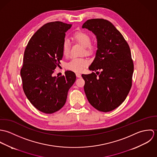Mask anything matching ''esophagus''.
Here are the masks:
<instances>
[{"label": "esophagus", "instance_id": "obj_1", "mask_svg": "<svg viewBox=\"0 0 157 157\" xmlns=\"http://www.w3.org/2000/svg\"><path fill=\"white\" fill-rule=\"evenodd\" d=\"M76 76L78 78H81L82 77V75L80 74H79V73H76Z\"/></svg>", "mask_w": 157, "mask_h": 157}]
</instances>
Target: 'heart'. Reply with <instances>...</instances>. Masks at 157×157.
I'll return each mask as SVG.
<instances>
[{
	"instance_id": "obj_1",
	"label": "heart",
	"mask_w": 157,
	"mask_h": 157,
	"mask_svg": "<svg viewBox=\"0 0 157 157\" xmlns=\"http://www.w3.org/2000/svg\"><path fill=\"white\" fill-rule=\"evenodd\" d=\"M73 39L77 43L83 46L85 49V52L89 54L92 51V48L90 46L91 38L89 34L83 31L76 32L72 36ZM63 54L64 56H67L69 52L70 44L67 39H65L62 45ZM88 65V62L85 59L74 58L71 60L67 64V67L68 69L76 72H80Z\"/></svg>"
}]
</instances>
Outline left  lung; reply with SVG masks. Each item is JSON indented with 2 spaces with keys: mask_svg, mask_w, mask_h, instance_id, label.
I'll list each match as a JSON object with an SVG mask.
<instances>
[{
  "mask_svg": "<svg viewBox=\"0 0 157 157\" xmlns=\"http://www.w3.org/2000/svg\"><path fill=\"white\" fill-rule=\"evenodd\" d=\"M82 28L92 31L97 41L95 57L89 67L97 74L82 75L85 81V94L98 111H111L125 100L132 86L134 63L130 48L122 34L107 20H88Z\"/></svg>",
  "mask_w": 157,
  "mask_h": 157,
  "instance_id": "left-lung-1",
  "label": "left lung"
}]
</instances>
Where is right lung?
<instances>
[{
    "label": "right lung",
    "instance_id": "add662e5",
    "mask_svg": "<svg viewBox=\"0 0 157 157\" xmlns=\"http://www.w3.org/2000/svg\"><path fill=\"white\" fill-rule=\"evenodd\" d=\"M71 26L59 21L46 23L31 37L24 52L23 90L30 103L45 113L57 112L65 105L75 82L76 75L71 71L63 76L52 75L62 59L65 33Z\"/></svg>",
    "mask_w": 157,
    "mask_h": 157
}]
</instances>
